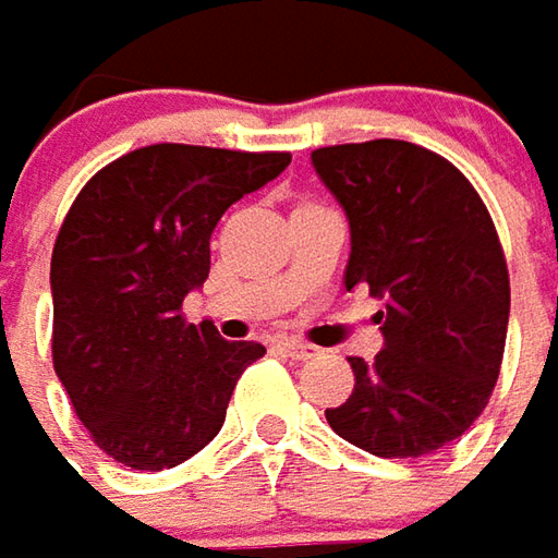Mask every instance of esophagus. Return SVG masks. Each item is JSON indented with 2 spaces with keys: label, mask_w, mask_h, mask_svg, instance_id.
<instances>
[{
  "label": "esophagus",
  "mask_w": 558,
  "mask_h": 558,
  "mask_svg": "<svg viewBox=\"0 0 558 558\" xmlns=\"http://www.w3.org/2000/svg\"><path fill=\"white\" fill-rule=\"evenodd\" d=\"M276 347L286 353V356L298 359V362H304V359H313L319 356V347H313V343H306V340H298V338H282L276 340Z\"/></svg>",
  "instance_id": "34e87169"
}]
</instances>
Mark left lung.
I'll use <instances>...</instances> for the list:
<instances>
[{
    "instance_id": "1",
    "label": "left lung",
    "mask_w": 558,
    "mask_h": 558,
    "mask_svg": "<svg viewBox=\"0 0 558 558\" xmlns=\"http://www.w3.org/2000/svg\"><path fill=\"white\" fill-rule=\"evenodd\" d=\"M350 220L343 286L387 301L384 350L350 356L353 392L325 417L377 458H424L461 439L495 392L510 319V272L476 186L409 141L313 149Z\"/></svg>"
}]
</instances>
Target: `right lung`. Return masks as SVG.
<instances>
[{"instance_id": "1", "label": "right lung", "mask_w": 558, "mask_h": 558, "mask_svg": "<svg viewBox=\"0 0 558 558\" xmlns=\"http://www.w3.org/2000/svg\"><path fill=\"white\" fill-rule=\"evenodd\" d=\"M291 153L153 144L78 190L51 252V359L95 445L131 470H168L218 436L235 380L267 350L186 323L223 211Z\"/></svg>"}]
</instances>
